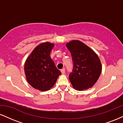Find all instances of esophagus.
Masks as SVG:
<instances>
[{
  "label": "esophagus",
  "instance_id": "1",
  "mask_svg": "<svg viewBox=\"0 0 123 123\" xmlns=\"http://www.w3.org/2000/svg\"><path fill=\"white\" fill-rule=\"evenodd\" d=\"M61 72L62 74H65V68H63V69H62L61 70Z\"/></svg>",
  "mask_w": 123,
  "mask_h": 123
}]
</instances>
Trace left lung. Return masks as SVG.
I'll return each mask as SVG.
<instances>
[{
    "label": "left lung",
    "mask_w": 123,
    "mask_h": 123,
    "mask_svg": "<svg viewBox=\"0 0 123 123\" xmlns=\"http://www.w3.org/2000/svg\"><path fill=\"white\" fill-rule=\"evenodd\" d=\"M66 46L73 62L72 72L69 76L73 87L79 91L91 88L102 72V65L98 56L79 40H72Z\"/></svg>",
    "instance_id": "obj_1"
}]
</instances>
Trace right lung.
<instances>
[{"label": "right lung", "mask_w": 123, "mask_h": 123, "mask_svg": "<svg viewBox=\"0 0 123 123\" xmlns=\"http://www.w3.org/2000/svg\"><path fill=\"white\" fill-rule=\"evenodd\" d=\"M53 43H42L36 47L27 58L24 71L26 80L32 87L46 91L53 87L61 74L51 58Z\"/></svg>", "instance_id": "1"}]
</instances>
